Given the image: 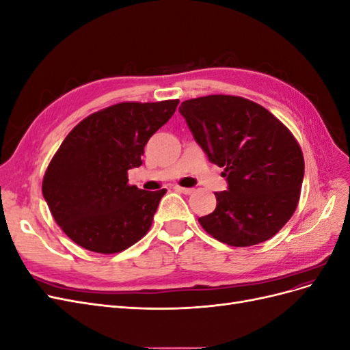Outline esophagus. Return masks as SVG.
<instances>
[{
  "mask_svg": "<svg viewBox=\"0 0 350 350\" xmlns=\"http://www.w3.org/2000/svg\"><path fill=\"white\" fill-rule=\"evenodd\" d=\"M175 189L178 193H183V194H193L194 193V188H185V187H179V185H176Z\"/></svg>",
  "mask_w": 350,
  "mask_h": 350,
  "instance_id": "obj_1",
  "label": "esophagus"
}]
</instances>
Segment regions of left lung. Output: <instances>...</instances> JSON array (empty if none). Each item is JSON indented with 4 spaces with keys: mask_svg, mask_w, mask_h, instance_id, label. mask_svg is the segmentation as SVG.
I'll use <instances>...</instances> for the list:
<instances>
[{
    "mask_svg": "<svg viewBox=\"0 0 350 350\" xmlns=\"http://www.w3.org/2000/svg\"><path fill=\"white\" fill-rule=\"evenodd\" d=\"M179 112L228 181V191L215 193L216 208L200 225L232 247L276 235L298 206L305 167L288 126L261 105L229 94L185 100Z\"/></svg>",
    "mask_w": 350,
    "mask_h": 350,
    "instance_id": "obj_1",
    "label": "left lung"
}]
</instances>
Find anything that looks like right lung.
I'll return each mask as SVG.
<instances>
[{"instance_id":"add662e5","label":"right lung","mask_w":350,"mask_h":350,"mask_svg":"<svg viewBox=\"0 0 350 350\" xmlns=\"http://www.w3.org/2000/svg\"><path fill=\"white\" fill-rule=\"evenodd\" d=\"M179 100L121 102L89 115L49 162L42 193L58 226L93 252L126 250L149 232L166 189L129 184L144 146L169 121Z\"/></svg>"}]
</instances>
